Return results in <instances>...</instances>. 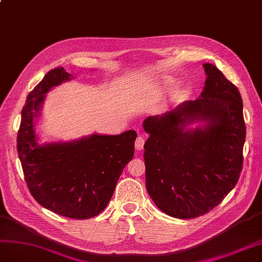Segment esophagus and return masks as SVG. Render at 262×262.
<instances>
[{"instance_id": "esophagus-1", "label": "esophagus", "mask_w": 262, "mask_h": 262, "mask_svg": "<svg viewBox=\"0 0 262 262\" xmlns=\"http://www.w3.org/2000/svg\"><path fill=\"white\" fill-rule=\"evenodd\" d=\"M144 145H145V136L139 135L135 141V148L137 150H143Z\"/></svg>"}]
</instances>
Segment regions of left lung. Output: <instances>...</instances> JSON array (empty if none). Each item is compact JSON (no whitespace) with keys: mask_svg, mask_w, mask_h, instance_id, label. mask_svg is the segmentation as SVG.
Masks as SVG:
<instances>
[{"mask_svg":"<svg viewBox=\"0 0 262 262\" xmlns=\"http://www.w3.org/2000/svg\"><path fill=\"white\" fill-rule=\"evenodd\" d=\"M199 99L162 115L144 129L146 188L157 207L176 219L210 212L234 189L243 167L246 125L238 89L214 64ZM202 122L195 129H188Z\"/></svg>","mask_w":262,"mask_h":262,"instance_id":"8db88e82","label":"left lung"}]
</instances>
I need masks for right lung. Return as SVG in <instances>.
Instances as JSON below:
<instances>
[{
  "instance_id": "obj_1",
  "label": "right lung",
  "mask_w": 262,
  "mask_h": 262,
  "mask_svg": "<svg viewBox=\"0 0 262 262\" xmlns=\"http://www.w3.org/2000/svg\"><path fill=\"white\" fill-rule=\"evenodd\" d=\"M71 79L62 67L55 68L28 94L17 151L29 192L41 206L64 217L86 220L108 204L123 169L133 159L137 133L92 134L66 143L39 144L35 123L46 94Z\"/></svg>"
}]
</instances>
